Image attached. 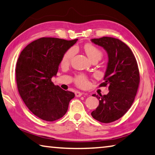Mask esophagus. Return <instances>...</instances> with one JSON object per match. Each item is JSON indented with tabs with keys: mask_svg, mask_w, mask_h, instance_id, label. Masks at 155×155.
<instances>
[{
	"mask_svg": "<svg viewBox=\"0 0 155 155\" xmlns=\"http://www.w3.org/2000/svg\"><path fill=\"white\" fill-rule=\"evenodd\" d=\"M82 95H83V93L80 92V91H76L75 92L76 97H81Z\"/></svg>",
	"mask_w": 155,
	"mask_h": 155,
	"instance_id": "esophagus-1",
	"label": "esophagus"
}]
</instances>
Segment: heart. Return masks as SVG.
<instances>
[{"instance_id": "heart-1", "label": "heart", "mask_w": 155, "mask_h": 155, "mask_svg": "<svg viewBox=\"0 0 155 155\" xmlns=\"http://www.w3.org/2000/svg\"><path fill=\"white\" fill-rule=\"evenodd\" d=\"M84 49H85V51L88 56L89 58L91 60V61H99L100 59L102 58L103 57V52L101 49H99L98 47L95 46L93 44H87L86 45L84 46ZM76 52V48L74 47H72L68 50V51L65 52L64 55L62 57L61 63L63 64H68L70 61V60L74 55ZM76 83L77 84V85L81 87H86L88 84V81L85 76L82 74L78 75L77 77H76Z\"/></svg>"}]
</instances>
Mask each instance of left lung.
Wrapping results in <instances>:
<instances>
[{
	"mask_svg": "<svg viewBox=\"0 0 155 155\" xmlns=\"http://www.w3.org/2000/svg\"><path fill=\"white\" fill-rule=\"evenodd\" d=\"M94 44L103 47L108 54V64L104 82L100 87L109 85L107 95L93 94L99 105L91 112L94 119L110 123L122 117L134 101L140 83L137 61L129 47L118 39L103 37L91 39Z\"/></svg>",
	"mask_w": 155,
	"mask_h": 155,
	"instance_id": "1",
	"label": "left lung"
}]
</instances>
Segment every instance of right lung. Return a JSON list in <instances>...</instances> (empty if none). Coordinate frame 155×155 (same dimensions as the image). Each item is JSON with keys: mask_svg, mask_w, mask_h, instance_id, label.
<instances>
[{"mask_svg": "<svg viewBox=\"0 0 155 155\" xmlns=\"http://www.w3.org/2000/svg\"><path fill=\"white\" fill-rule=\"evenodd\" d=\"M78 39L41 38L21 52L15 68L18 92L28 109L40 118L52 122L66 114L74 97L51 81L58 72L63 55Z\"/></svg>", "mask_w": 155, "mask_h": 155, "instance_id": "1", "label": "right lung"}]
</instances>
